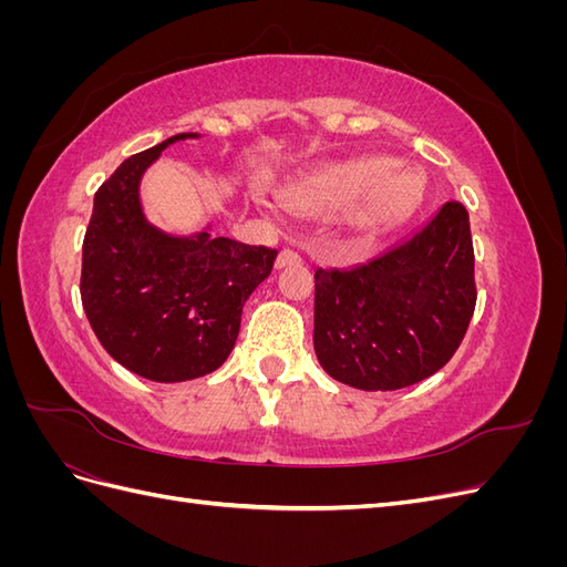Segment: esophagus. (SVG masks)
<instances>
[{"mask_svg": "<svg viewBox=\"0 0 567 567\" xmlns=\"http://www.w3.org/2000/svg\"><path fill=\"white\" fill-rule=\"evenodd\" d=\"M300 262H302V257H300L296 250H290V248H284V250L277 255V269L293 267V265H300Z\"/></svg>", "mask_w": 567, "mask_h": 567, "instance_id": "obj_1", "label": "esophagus"}]
</instances>
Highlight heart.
Segmentation results:
<instances>
[{"instance_id":"1","label":"heart","mask_w":567,"mask_h":567,"mask_svg":"<svg viewBox=\"0 0 567 567\" xmlns=\"http://www.w3.org/2000/svg\"><path fill=\"white\" fill-rule=\"evenodd\" d=\"M421 177L388 158H359L326 165L286 188L290 210L310 217L352 213L354 225L369 234L390 231L421 200Z\"/></svg>"}]
</instances>
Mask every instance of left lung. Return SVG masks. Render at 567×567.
Wrapping results in <instances>:
<instances>
[{"label":"left lung","instance_id":"obj_1","mask_svg":"<svg viewBox=\"0 0 567 567\" xmlns=\"http://www.w3.org/2000/svg\"><path fill=\"white\" fill-rule=\"evenodd\" d=\"M466 205L447 200L402 244L350 269L315 271V352L359 390H400L440 371L475 310Z\"/></svg>","mask_w":567,"mask_h":567}]
</instances>
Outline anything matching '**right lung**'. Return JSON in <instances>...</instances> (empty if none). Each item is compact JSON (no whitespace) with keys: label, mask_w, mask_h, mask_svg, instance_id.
<instances>
[{"label":"right lung","mask_w":567,"mask_h":567,"mask_svg":"<svg viewBox=\"0 0 567 567\" xmlns=\"http://www.w3.org/2000/svg\"><path fill=\"white\" fill-rule=\"evenodd\" d=\"M130 156L99 186L82 244L84 315L115 362L156 383L192 381L227 362L244 305L277 250L234 238H173L142 215L144 169L177 140Z\"/></svg>","instance_id":"right-lung-1"}]
</instances>
